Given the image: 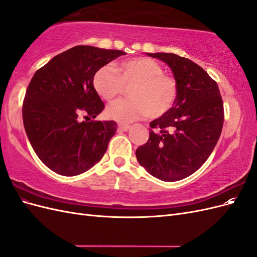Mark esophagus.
Wrapping results in <instances>:
<instances>
[{
    "label": "esophagus",
    "mask_w": 257,
    "mask_h": 257,
    "mask_svg": "<svg viewBox=\"0 0 257 257\" xmlns=\"http://www.w3.org/2000/svg\"><path fill=\"white\" fill-rule=\"evenodd\" d=\"M119 130H121V131H123V132H127L128 130H130V125H125V124H119Z\"/></svg>",
    "instance_id": "esophagus-1"
}]
</instances>
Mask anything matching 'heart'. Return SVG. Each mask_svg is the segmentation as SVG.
<instances>
[{
    "label": "heart",
    "mask_w": 257,
    "mask_h": 257,
    "mask_svg": "<svg viewBox=\"0 0 257 257\" xmlns=\"http://www.w3.org/2000/svg\"><path fill=\"white\" fill-rule=\"evenodd\" d=\"M93 85L104 99L111 102L132 87L128 100H119L107 107V116L120 123H131L148 114L157 118L172 108L177 84L163 73L161 65L149 58H134L114 65L100 67L93 77Z\"/></svg>",
    "instance_id": "b5f03b06"
}]
</instances>
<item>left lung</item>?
Returning a JSON list of instances; mask_svg holds the SVG:
<instances>
[{
  "instance_id": "1",
  "label": "left lung",
  "mask_w": 257,
  "mask_h": 257,
  "mask_svg": "<svg viewBox=\"0 0 257 257\" xmlns=\"http://www.w3.org/2000/svg\"><path fill=\"white\" fill-rule=\"evenodd\" d=\"M172 69L177 84L174 106L150 122L149 141L136 150L148 173L174 182L201 167L219 141L223 100L217 83L193 61L175 53H147Z\"/></svg>"
}]
</instances>
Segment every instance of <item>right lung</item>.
Instances as JSON below:
<instances>
[{"label": "right lung", "mask_w": 257, "mask_h": 257, "mask_svg": "<svg viewBox=\"0 0 257 257\" xmlns=\"http://www.w3.org/2000/svg\"><path fill=\"white\" fill-rule=\"evenodd\" d=\"M123 54L121 50L76 46L34 74L23 100V125L37 157L52 172L80 175L104 157L116 123L81 122L79 115L87 113L94 119L103 111L93 77Z\"/></svg>", "instance_id": "1"}]
</instances>
